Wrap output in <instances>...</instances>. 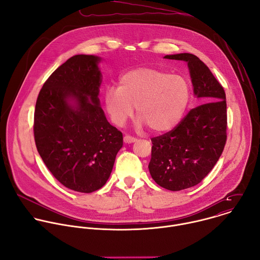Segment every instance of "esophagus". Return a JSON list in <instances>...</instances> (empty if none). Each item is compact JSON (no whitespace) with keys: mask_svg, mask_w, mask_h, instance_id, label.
<instances>
[{"mask_svg":"<svg viewBox=\"0 0 260 260\" xmlns=\"http://www.w3.org/2000/svg\"><path fill=\"white\" fill-rule=\"evenodd\" d=\"M123 141H124V143L129 144V143H134V142H136V141H137V139H136V138H134V137H132V136L126 135V136H124Z\"/></svg>","mask_w":260,"mask_h":260,"instance_id":"esophagus-1","label":"esophagus"}]
</instances>
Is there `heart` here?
<instances>
[{
	"label": "heart",
	"mask_w": 260,
	"mask_h": 260,
	"mask_svg": "<svg viewBox=\"0 0 260 260\" xmlns=\"http://www.w3.org/2000/svg\"><path fill=\"white\" fill-rule=\"evenodd\" d=\"M189 95V84L183 76L139 68L123 74L118 87H108L104 101L115 124L123 125L133 116L136 107L140 127L148 125L153 132H165L180 121Z\"/></svg>",
	"instance_id": "b5f03b06"
}]
</instances>
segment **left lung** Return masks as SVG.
I'll return each instance as SVG.
<instances>
[{
    "label": "left lung",
    "instance_id": "obj_1",
    "mask_svg": "<svg viewBox=\"0 0 260 260\" xmlns=\"http://www.w3.org/2000/svg\"><path fill=\"white\" fill-rule=\"evenodd\" d=\"M165 58L187 62L193 92L202 103L175 128L151 139L148 168L152 179L168 190L179 191L202 182L221 156L228 138L226 96L210 69L194 54Z\"/></svg>",
    "mask_w": 260,
    "mask_h": 260
}]
</instances>
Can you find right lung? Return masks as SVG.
<instances>
[{"instance_id":"obj_1","label":"right lung","mask_w":260,"mask_h":260,"mask_svg":"<svg viewBox=\"0 0 260 260\" xmlns=\"http://www.w3.org/2000/svg\"><path fill=\"white\" fill-rule=\"evenodd\" d=\"M100 60L78 54L59 66L43 84L34 115L36 147L47 169L63 186L84 193L106 184L123 144L100 106Z\"/></svg>"}]
</instances>
